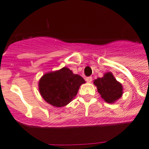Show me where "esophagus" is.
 Returning <instances> with one entry per match:
<instances>
[{"mask_svg":"<svg viewBox=\"0 0 149 149\" xmlns=\"http://www.w3.org/2000/svg\"><path fill=\"white\" fill-rule=\"evenodd\" d=\"M86 81L88 82V83H90V82L92 81V78L91 77V76H89V77H86Z\"/></svg>","mask_w":149,"mask_h":149,"instance_id":"obj_1","label":"esophagus"}]
</instances>
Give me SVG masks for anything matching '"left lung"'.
I'll use <instances>...</instances> for the list:
<instances>
[{
	"label": "left lung",
	"instance_id": "obj_1",
	"mask_svg": "<svg viewBox=\"0 0 149 149\" xmlns=\"http://www.w3.org/2000/svg\"><path fill=\"white\" fill-rule=\"evenodd\" d=\"M94 84L97 86L101 97L108 103L116 102L123 94L122 84L116 81L111 72L105 73L103 77L95 79Z\"/></svg>",
	"mask_w": 149,
	"mask_h": 149
}]
</instances>
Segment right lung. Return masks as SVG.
I'll return each instance as SVG.
<instances>
[{
	"label": "right lung",
	"instance_id": "right-lung-1",
	"mask_svg": "<svg viewBox=\"0 0 149 149\" xmlns=\"http://www.w3.org/2000/svg\"><path fill=\"white\" fill-rule=\"evenodd\" d=\"M84 83L85 81L81 76L64 67L44 74L38 82V88L41 95L48 103L55 107H63L76 97Z\"/></svg>",
	"mask_w": 149,
	"mask_h": 149
}]
</instances>
